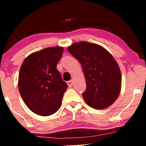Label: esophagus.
Here are the masks:
<instances>
[{
  "label": "esophagus",
  "mask_w": 146,
  "mask_h": 146,
  "mask_svg": "<svg viewBox=\"0 0 146 146\" xmlns=\"http://www.w3.org/2000/svg\"><path fill=\"white\" fill-rule=\"evenodd\" d=\"M67 84H68V86L72 87L73 86V80L68 81L67 82Z\"/></svg>",
  "instance_id": "esophagus-1"
}]
</instances>
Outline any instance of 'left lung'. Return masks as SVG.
I'll list each match as a JSON object with an SVG mask.
<instances>
[{"mask_svg":"<svg viewBox=\"0 0 146 146\" xmlns=\"http://www.w3.org/2000/svg\"><path fill=\"white\" fill-rule=\"evenodd\" d=\"M68 50L82 67L86 83L84 101L95 109L110 106L121 85L120 70L112 55L101 46L84 41L72 44Z\"/></svg>","mask_w":146,"mask_h":146,"instance_id":"1","label":"left lung"}]
</instances>
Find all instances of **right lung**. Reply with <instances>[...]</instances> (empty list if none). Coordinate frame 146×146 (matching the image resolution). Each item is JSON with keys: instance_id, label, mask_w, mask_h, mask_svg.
<instances>
[{"instance_id": "1", "label": "right lung", "mask_w": 146, "mask_h": 146, "mask_svg": "<svg viewBox=\"0 0 146 146\" xmlns=\"http://www.w3.org/2000/svg\"><path fill=\"white\" fill-rule=\"evenodd\" d=\"M64 48L49 47L26 58L20 69L19 90L24 102L36 114L48 116L60 108L68 85L56 69Z\"/></svg>"}]
</instances>
